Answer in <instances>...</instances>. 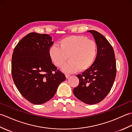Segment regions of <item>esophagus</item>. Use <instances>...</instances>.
<instances>
[{
	"label": "esophagus",
	"instance_id": "obj_1",
	"mask_svg": "<svg viewBox=\"0 0 132 132\" xmlns=\"http://www.w3.org/2000/svg\"><path fill=\"white\" fill-rule=\"evenodd\" d=\"M70 76V75L69 74H66L65 75V77H66V78H67V79H68V78H69Z\"/></svg>",
	"mask_w": 132,
	"mask_h": 132
}]
</instances>
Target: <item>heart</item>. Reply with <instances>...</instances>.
<instances>
[{
    "label": "heart",
    "instance_id": "obj_1",
    "mask_svg": "<svg viewBox=\"0 0 132 132\" xmlns=\"http://www.w3.org/2000/svg\"><path fill=\"white\" fill-rule=\"evenodd\" d=\"M59 46H50L48 55L52 62L58 68L63 65L68 57L69 62L62 68L65 73L87 70L93 64L97 55V43L84 36L64 37L59 41Z\"/></svg>",
    "mask_w": 132,
    "mask_h": 132
}]
</instances>
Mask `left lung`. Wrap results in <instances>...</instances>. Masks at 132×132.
<instances>
[{"label":"left lung","instance_id":"obj_1","mask_svg":"<svg viewBox=\"0 0 132 132\" xmlns=\"http://www.w3.org/2000/svg\"><path fill=\"white\" fill-rule=\"evenodd\" d=\"M93 35L98 46L96 60L88 70L77 76L79 85L73 93L82 102L95 104L106 97L112 87L116 74L114 50L105 37L95 30H88Z\"/></svg>","mask_w":132,"mask_h":132}]
</instances>
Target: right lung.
Segmentation results:
<instances>
[{
  "label": "right lung",
  "mask_w": 132,
  "mask_h": 132,
  "mask_svg": "<svg viewBox=\"0 0 132 132\" xmlns=\"http://www.w3.org/2000/svg\"><path fill=\"white\" fill-rule=\"evenodd\" d=\"M52 40L49 35L30 33L19 42L12 54L13 82L22 96L34 104L51 99L66 79L49 58Z\"/></svg>",
  "instance_id": "1"
}]
</instances>
